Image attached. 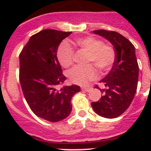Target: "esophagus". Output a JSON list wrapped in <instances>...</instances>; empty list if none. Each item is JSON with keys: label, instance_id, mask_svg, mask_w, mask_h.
I'll list each match as a JSON object with an SVG mask.
<instances>
[{"label": "esophagus", "instance_id": "34e87169", "mask_svg": "<svg viewBox=\"0 0 151 151\" xmlns=\"http://www.w3.org/2000/svg\"><path fill=\"white\" fill-rule=\"evenodd\" d=\"M81 89H82V91H86V92H89V91H91V88H82Z\"/></svg>", "mask_w": 151, "mask_h": 151}]
</instances>
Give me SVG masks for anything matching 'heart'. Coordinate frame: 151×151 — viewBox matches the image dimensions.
Returning a JSON list of instances; mask_svg holds the SVG:
<instances>
[{
    "mask_svg": "<svg viewBox=\"0 0 151 151\" xmlns=\"http://www.w3.org/2000/svg\"><path fill=\"white\" fill-rule=\"evenodd\" d=\"M77 44L88 52L87 63H93L101 72L109 69L115 59V51L112 47L103 44L102 41L93 36L78 39ZM57 57L60 65L65 68H68L74 63V51L68 44L64 43L59 47ZM68 77L72 83L85 85L96 80L98 74L92 65H88L84 67H74L69 70Z\"/></svg>",
    "mask_w": 151,
    "mask_h": 151,
    "instance_id": "obj_1",
    "label": "heart"
}]
</instances>
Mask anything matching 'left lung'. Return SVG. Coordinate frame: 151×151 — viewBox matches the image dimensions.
Masks as SVG:
<instances>
[{"label":"left lung","instance_id":"8db88e82","mask_svg":"<svg viewBox=\"0 0 151 151\" xmlns=\"http://www.w3.org/2000/svg\"><path fill=\"white\" fill-rule=\"evenodd\" d=\"M93 33L109 41L115 52V60L112 69L100 83L106 87L98 88L104 96L99 101L91 103L93 109L106 118H115L129 108L137 88L139 66L132 42L120 33L105 30H93Z\"/></svg>","mask_w":151,"mask_h":151}]
</instances>
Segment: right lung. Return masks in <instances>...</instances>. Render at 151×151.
Instances as JSON below:
<instances>
[{"instance_id": "add662e5", "label": "right lung", "mask_w": 151, "mask_h": 151, "mask_svg": "<svg viewBox=\"0 0 151 151\" xmlns=\"http://www.w3.org/2000/svg\"><path fill=\"white\" fill-rule=\"evenodd\" d=\"M71 32L46 29L33 35L19 55V82L33 113L50 122L70 115L71 100L80 91L72 85L58 89L66 80L56 52L60 42Z\"/></svg>"}]
</instances>
